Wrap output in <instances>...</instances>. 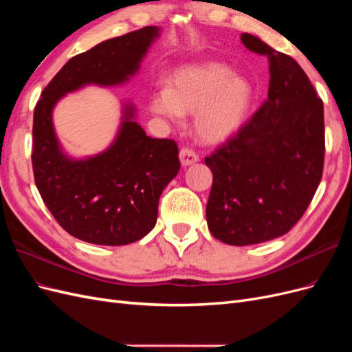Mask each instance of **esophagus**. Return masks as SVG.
I'll use <instances>...</instances> for the list:
<instances>
[{
  "label": "esophagus",
  "mask_w": 352,
  "mask_h": 352,
  "mask_svg": "<svg viewBox=\"0 0 352 352\" xmlns=\"http://www.w3.org/2000/svg\"><path fill=\"white\" fill-rule=\"evenodd\" d=\"M179 158H180V163H182L184 167L198 162V155L192 150H189V148H182L179 153Z\"/></svg>",
  "instance_id": "esophagus-1"
}]
</instances>
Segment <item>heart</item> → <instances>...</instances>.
<instances>
[{"instance_id":"b5f03b06","label":"heart","mask_w":352,"mask_h":352,"mask_svg":"<svg viewBox=\"0 0 352 352\" xmlns=\"http://www.w3.org/2000/svg\"><path fill=\"white\" fill-rule=\"evenodd\" d=\"M252 85L233 74L223 63L186 65L173 72L168 88H160L151 100L157 114L179 120L194 113V126L202 141L216 144L235 135L250 113Z\"/></svg>"}]
</instances>
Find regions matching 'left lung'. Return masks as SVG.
<instances>
[{"mask_svg": "<svg viewBox=\"0 0 352 352\" xmlns=\"http://www.w3.org/2000/svg\"><path fill=\"white\" fill-rule=\"evenodd\" d=\"M250 51L269 58L267 100L210 157L207 225L235 247L279 238L302 217L324 163L323 101L298 63L251 34Z\"/></svg>", "mask_w": 352, "mask_h": 352, "instance_id": "8db88e82", "label": "left lung"}]
</instances>
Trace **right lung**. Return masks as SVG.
<instances>
[{
    "mask_svg": "<svg viewBox=\"0 0 352 352\" xmlns=\"http://www.w3.org/2000/svg\"><path fill=\"white\" fill-rule=\"evenodd\" d=\"M160 35L146 26L70 58L42 91L34 113L35 184L51 214L72 236L119 247L142 239L155 226L158 199L180 168L172 140L146 136L135 107L123 105L122 123L107 150L69 157L57 140L52 110L66 94L87 85L116 87L129 80Z\"/></svg>",
    "mask_w": 352,
    "mask_h": 352,
    "instance_id": "right-lung-1",
    "label": "right lung"
}]
</instances>
